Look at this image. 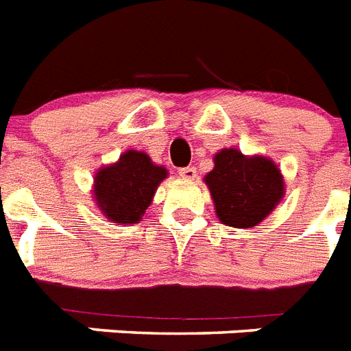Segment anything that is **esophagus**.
<instances>
[{
	"label": "esophagus",
	"instance_id": "1",
	"mask_svg": "<svg viewBox=\"0 0 351 351\" xmlns=\"http://www.w3.org/2000/svg\"><path fill=\"white\" fill-rule=\"evenodd\" d=\"M179 176H181L183 179H189V181H192V179L195 178V168L193 167L179 168Z\"/></svg>",
	"mask_w": 351,
	"mask_h": 351
}]
</instances>
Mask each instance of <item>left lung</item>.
Returning <instances> with one entry per match:
<instances>
[{"label":"left lung","mask_w":351,"mask_h":351,"mask_svg":"<svg viewBox=\"0 0 351 351\" xmlns=\"http://www.w3.org/2000/svg\"><path fill=\"white\" fill-rule=\"evenodd\" d=\"M215 214L226 226L254 228L285 195L281 170L263 156L246 158L237 148L214 156V170L204 176Z\"/></svg>","instance_id":"left-lung-1"}]
</instances>
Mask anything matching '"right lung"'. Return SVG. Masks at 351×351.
Masks as SVG:
<instances>
[{
  "label": "right lung",
  "mask_w": 351,
  "mask_h": 351,
  "mask_svg": "<svg viewBox=\"0 0 351 351\" xmlns=\"http://www.w3.org/2000/svg\"><path fill=\"white\" fill-rule=\"evenodd\" d=\"M167 176V168L154 165L145 152L127 150L119 161L97 170L94 179L96 204L108 221L139 223Z\"/></svg>",
  "instance_id": "add662e5"
}]
</instances>
